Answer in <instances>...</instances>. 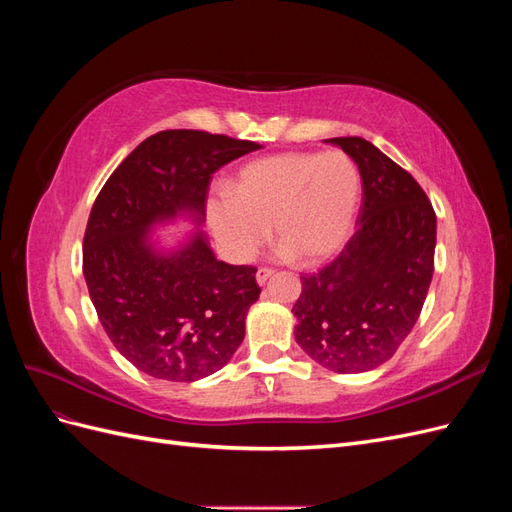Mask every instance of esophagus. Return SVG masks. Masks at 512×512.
<instances>
[{
	"mask_svg": "<svg viewBox=\"0 0 512 512\" xmlns=\"http://www.w3.org/2000/svg\"><path fill=\"white\" fill-rule=\"evenodd\" d=\"M273 273H275V271L269 269V267H260V269L256 271V282H258V284H265Z\"/></svg>",
	"mask_w": 512,
	"mask_h": 512,
	"instance_id": "1",
	"label": "esophagus"
}]
</instances>
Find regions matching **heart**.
<instances>
[{"instance_id": "b5f03b06", "label": "heart", "mask_w": 512, "mask_h": 512, "mask_svg": "<svg viewBox=\"0 0 512 512\" xmlns=\"http://www.w3.org/2000/svg\"><path fill=\"white\" fill-rule=\"evenodd\" d=\"M359 194V168L344 151H286L247 164L207 218L230 260H250L273 226L284 258L318 265L346 243Z\"/></svg>"}]
</instances>
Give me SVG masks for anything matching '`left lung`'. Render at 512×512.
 Returning <instances> with one entry per match:
<instances>
[{"label": "left lung", "mask_w": 512, "mask_h": 512, "mask_svg": "<svg viewBox=\"0 0 512 512\" xmlns=\"http://www.w3.org/2000/svg\"><path fill=\"white\" fill-rule=\"evenodd\" d=\"M361 173L356 230L331 265L303 275L294 339L322 367L359 374L386 363L427 297L436 211L408 170L359 136L329 138Z\"/></svg>", "instance_id": "left-lung-1"}]
</instances>
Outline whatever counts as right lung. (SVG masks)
Returning a JSON list of instances; mask_svg holds the SVG:
<instances>
[{"mask_svg": "<svg viewBox=\"0 0 512 512\" xmlns=\"http://www.w3.org/2000/svg\"><path fill=\"white\" fill-rule=\"evenodd\" d=\"M260 149L200 130H164L123 160L100 190L83 239V275L113 346L151 378L194 382L222 369L258 301L256 267L215 258L203 230L164 252L156 224L205 220L215 170Z\"/></svg>", "mask_w": 512, "mask_h": 512, "instance_id": "add662e5", "label": "right lung"}]
</instances>
